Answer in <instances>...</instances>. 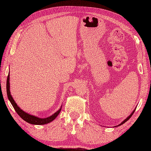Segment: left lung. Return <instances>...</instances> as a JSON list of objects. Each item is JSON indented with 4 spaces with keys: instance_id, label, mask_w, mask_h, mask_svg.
<instances>
[{
    "instance_id": "8db88e82",
    "label": "left lung",
    "mask_w": 151,
    "mask_h": 151,
    "mask_svg": "<svg viewBox=\"0 0 151 151\" xmlns=\"http://www.w3.org/2000/svg\"><path fill=\"white\" fill-rule=\"evenodd\" d=\"M135 110H136V109H134V110L133 111V112H132V113H131V115H130L129 116H128V117H127V118H126V119L124 120V121H122V122H121V124H119V125H118V126H121V125L123 124H124V123H125V122H126L127 121H128V120H129V119H130V118L131 117V116H132V115H133V113L134 112V111H135Z\"/></svg>"
}]
</instances>
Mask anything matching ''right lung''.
Listing matches in <instances>:
<instances>
[{
  "mask_svg": "<svg viewBox=\"0 0 151 151\" xmlns=\"http://www.w3.org/2000/svg\"><path fill=\"white\" fill-rule=\"evenodd\" d=\"M6 91H7V95L9 101L11 102V105H13V108L14 109L15 111H17V113L19 115V116L23 119L25 121L27 122L28 123L31 124H35V125H42V124H46L50 123V122L53 121L54 119H55L57 115L59 114L60 111L61 110L60 109L57 111L55 114H53L51 116H50L46 118H39L37 117H36L35 115H30L27 113H26L25 111H23L20 107H19L17 104L15 103L14 100L13 99L12 96L11 95L10 92V85H9V72L8 73V76H7V83H6Z\"/></svg>",
  "mask_w": 151,
  "mask_h": 151,
  "instance_id": "add662e5",
  "label": "right lung"
}]
</instances>
